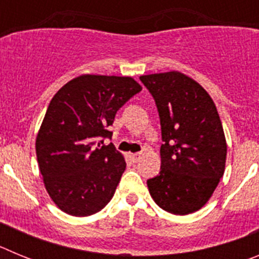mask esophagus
Returning <instances> with one entry per match:
<instances>
[{
    "instance_id": "1",
    "label": "esophagus",
    "mask_w": 259,
    "mask_h": 259,
    "mask_svg": "<svg viewBox=\"0 0 259 259\" xmlns=\"http://www.w3.org/2000/svg\"><path fill=\"white\" fill-rule=\"evenodd\" d=\"M130 157H131L132 162H139V159L141 158V153H132L130 154Z\"/></svg>"
}]
</instances>
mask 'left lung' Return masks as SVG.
Returning <instances> with one entry per match:
<instances>
[{
	"label": "left lung",
	"instance_id": "left-lung-1",
	"mask_svg": "<svg viewBox=\"0 0 259 259\" xmlns=\"http://www.w3.org/2000/svg\"><path fill=\"white\" fill-rule=\"evenodd\" d=\"M161 122V171L148 180L158 206L175 215L197 211L224 174L227 144L209 93L187 75L171 71L140 76Z\"/></svg>",
	"mask_w": 259,
	"mask_h": 259
}]
</instances>
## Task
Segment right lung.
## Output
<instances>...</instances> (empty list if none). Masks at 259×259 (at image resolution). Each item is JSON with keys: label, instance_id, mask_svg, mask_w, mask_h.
I'll return each instance as SVG.
<instances>
[{"label": "right lung", "instance_id": "add662e5", "mask_svg": "<svg viewBox=\"0 0 259 259\" xmlns=\"http://www.w3.org/2000/svg\"><path fill=\"white\" fill-rule=\"evenodd\" d=\"M141 91L128 76L81 75L52 98L36 137V155L50 198L62 211L88 217L113 198L125 170L105 139L115 114Z\"/></svg>", "mask_w": 259, "mask_h": 259}]
</instances>
